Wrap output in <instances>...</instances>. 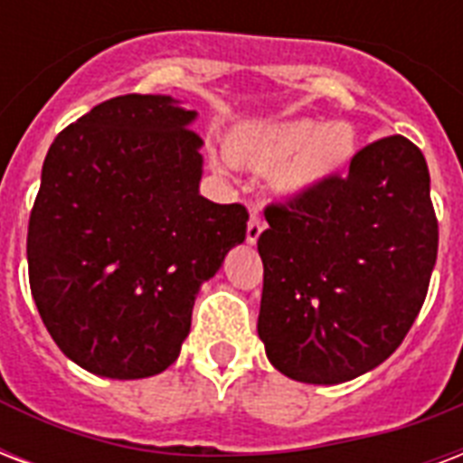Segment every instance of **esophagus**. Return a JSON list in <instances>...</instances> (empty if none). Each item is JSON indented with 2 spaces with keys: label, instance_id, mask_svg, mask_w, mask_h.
I'll return each instance as SVG.
<instances>
[{
  "label": "esophagus",
  "instance_id": "obj_1",
  "mask_svg": "<svg viewBox=\"0 0 463 463\" xmlns=\"http://www.w3.org/2000/svg\"><path fill=\"white\" fill-rule=\"evenodd\" d=\"M261 231H264V221H261V216L257 211H252V213H250V221H247V242L254 245V242L260 240Z\"/></svg>",
  "mask_w": 463,
  "mask_h": 463
}]
</instances>
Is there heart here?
Here are the masks:
<instances>
[{"label":"heart","mask_w":463,"mask_h":463,"mask_svg":"<svg viewBox=\"0 0 463 463\" xmlns=\"http://www.w3.org/2000/svg\"><path fill=\"white\" fill-rule=\"evenodd\" d=\"M232 151L240 160L261 170L286 162L279 173V184L288 192H300L344 173L355 156V134L344 122L319 127L312 119H286L247 127L235 137Z\"/></svg>","instance_id":"1"}]
</instances>
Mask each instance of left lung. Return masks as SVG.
Wrapping results in <instances>:
<instances>
[{
  "label": "left lung",
  "mask_w": 463,
  "mask_h": 463,
  "mask_svg": "<svg viewBox=\"0 0 463 463\" xmlns=\"http://www.w3.org/2000/svg\"><path fill=\"white\" fill-rule=\"evenodd\" d=\"M257 331L290 380L341 384L402 345L438 260L430 173L406 137H384L334 175L264 209Z\"/></svg>",
  "instance_id": "obj_1"
}]
</instances>
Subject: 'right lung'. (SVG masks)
<instances>
[{"label":"right lung","mask_w":463,"mask_h":463,"mask_svg":"<svg viewBox=\"0 0 463 463\" xmlns=\"http://www.w3.org/2000/svg\"><path fill=\"white\" fill-rule=\"evenodd\" d=\"M196 112L170 96H118L61 129L28 221L43 324L76 365L110 380L180 355L203 281L247 235L242 203L199 194Z\"/></svg>","instance_id":"obj_1"}]
</instances>
